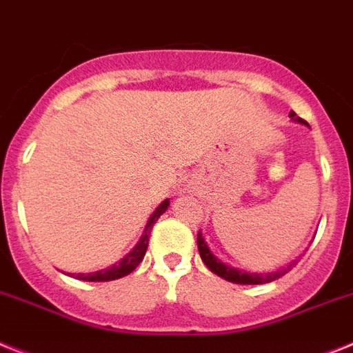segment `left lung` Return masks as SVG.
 <instances>
[{
	"mask_svg": "<svg viewBox=\"0 0 353 353\" xmlns=\"http://www.w3.org/2000/svg\"><path fill=\"white\" fill-rule=\"evenodd\" d=\"M288 117H292L294 121L303 122L301 119L296 117V113L290 112L288 113ZM198 252H200V258L202 261L209 267L211 272H214L216 276L220 278L227 279V281H231V283H238V285H261V283H270V281H274V279L281 278L288 272V270L292 269L296 261H292L290 265H287L285 269L281 270H276V272H269V274H256V272H247V270H240V269H234L231 265H225L223 261H220L216 256L212 254L211 249L208 247L205 240H203L202 232H198Z\"/></svg>",
	"mask_w": 353,
	"mask_h": 353,
	"instance_id": "1",
	"label": "left lung"
}]
</instances>
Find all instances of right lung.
I'll return each instance as SVG.
<instances>
[{
  "mask_svg": "<svg viewBox=\"0 0 353 353\" xmlns=\"http://www.w3.org/2000/svg\"><path fill=\"white\" fill-rule=\"evenodd\" d=\"M168 208H170V200H164V202L160 203L159 208L155 209V212L151 214L150 220H148V225H145L144 234H142V238L139 240V243H137L130 254L124 256L119 263L108 267L106 270H97V272H92V274H77L75 278L83 279V281H112V279L124 278V276H128L130 272H133V270L137 269V265L144 260L145 249H148V243H150V232L151 229H153V223L159 220L160 214H164Z\"/></svg>",
  "mask_w": 353,
  "mask_h": 353,
  "instance_id": "obj_1",
  "label": "right lung"
}]
</instances>
